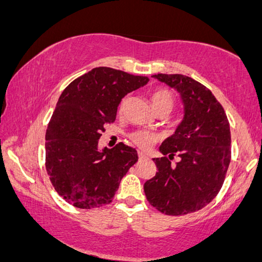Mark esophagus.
<instances>
[{"instance_id": "obj_1", "label": "esophagus", "mask_w": 262, "mask_h": 262, "mask_svg": "<svg viewBox=\"0 0 262 262\" xmlns=\"http://www.w3.org/2000/svg\"><path fill=\"white\" fill-rule=\"evenodd\" d=\"M138 156H139V160H146V159H148L147 155H144L143 153H141V151H139Z\"/></svg>"}]
</instances>
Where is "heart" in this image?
<instances>
[{"label":"heart","instance_id":"b5f03b06","mask_svg":"<svg viewBox=\"0 0 262 262\" xmlns=\"http://www.w3.org/2000/svg\"><path fill=\"white\" fill-rule=\"evenodd\" d=\"M150 101L156 112L161 111V109H166V111L170 112L174 107L175 101H177V96H175L174 92L168 88H156L150 94ZM124 103H126V97L121 101L120 108H122ZM130 140L142 149H148L151 144L158 141L159 136L153 132L139 129L132 133Z\"/></svg>","mask_w":262,"mask_h":262}]
</instances>
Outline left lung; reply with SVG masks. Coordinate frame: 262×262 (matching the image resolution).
<instances>
[{
  "label": "left lung",
  "mask_w": 262,
  "mask_h": 262,
  "mask_svg": "<svg viewBox=\"0 0 262 262\" xmlns=\"http://www.w3.org/2000/svg\"><path fill=\"white\" fill-rule=\"evenodd\" d=\"M181 94L185 118L160 147L156 174L143 185L149 204L166 215L180 216L209 204L224 185L231 162V129L224 107L208 88L181 74H156ZM174 156L179 161L173 164Z\"/></svg>",
  "instance_id": "left-lung-1"
}]
</instances>
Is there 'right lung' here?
<instances>
[{"label":"right lung","mask_w":262,"mask_h":262,"mask_svg":"<svg viewBox=\"0 0 262 262\" xmlns=\"http://www.w3.org/2000/svg\"><path fill=\"white\" fill-rule=\"evenodd\" d=\"M147 82V76L97 67L62 92L46 132V169L68 204L91 209L112 202L138 153L122 142L99 151L97 141L115 121L122 97Z\"/></svg>","instance_id":"add662e5"}]
</instances>
